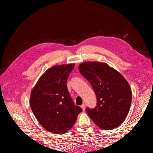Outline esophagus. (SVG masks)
<instances>
[{
  "instance_id": "obj_1",
  "label": "esophagus",
  "mask_w": 153,
  "mask_h": 153,
  "mask_svg": "<svg viewBox=\"0 0 153 153\" xmlns=\"http://www.w3.org/2000/svg\"><path fill=\"white\" fill-rule=\"evenodd\" d=\"M81 108H82L83 110H85V104H82L81 105Z\"/></svg>"
}]
</instances>
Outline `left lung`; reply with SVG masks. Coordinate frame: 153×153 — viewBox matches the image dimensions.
Returning <instances> with one entry per match:
<instances>
[{"mask_svg": "<svg viewBox=\"0 0 153 153\" xmlns=\"http://www.w3.org/2000/svg\"><path fill=\"white\" fill-rule=\"evenodd\" d=\"M78 69L96 95L97 106L86 108L92 121L105 130L120 126L128 115L132 99L127 80L105 62L86 61L80 64Z\"/></svg>", "mask_w": 153, "mask_h": 153, "instance_id": "1", "label": "left lung"}]
</instances>
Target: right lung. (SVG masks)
Masks as SVG:
<instances>
[{"mask_svg":"<svg viewBox=\"0 0 153 153\" xmlns=\"http://www.w3.org/2000/svg\"><path fill=\"white\" fill-rule=\"evenodd\" d=\"M75 64L56 65L48 69L32 88L30 105L36 118L47 131L64 134L76 123L82 111L73 101L66 82Z\"/></svg>","mask_w":153,"mask_h":153,"instance_id":"1","label":"right lung"}]
</instances>
